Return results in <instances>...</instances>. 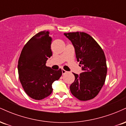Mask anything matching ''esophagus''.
<instances>
[{"label": "esophagus", "mask_w": 126, "mask_h": 126, "mask_svg": "<svg viewBox=\"0 0 126 126\" xmlns=\"http://www.w3.org/2000/svg\"><path fill=\"white\" fill-rule=\"evenodd\" d=\"M62 74H63V75H64L65 73H66L67 72V71H66V70H64V69H62Z\"/></svg>", "instance_id": "esophagus-1"}]
</instances>
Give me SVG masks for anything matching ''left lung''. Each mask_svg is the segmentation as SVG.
<instances>
[{"label":"left lung","instance_id":"obj_1","mask_svg":"<svg viewBox=\"0 0 126 126\" xmlns=\"http://www.w3.org/2000/svg\"><path fill=\"white\" fill-rule=\"evenodd\" d=\"M75 48L77 61L82 72L73 73L75 79L70 86L73 96L80 101L93 99L105 81L107 72L104 51L89 34L83 32L64 33Z\"/></svg>","mask_w":126,"mask_h":126}]
</instances>
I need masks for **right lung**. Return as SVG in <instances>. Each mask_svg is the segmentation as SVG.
<instances>
[{
    "instance_id": "1",
    "label": "right lung",
    "mask_w": 126,
    "mask_h": 126,
    "mask_svg": "<svg viewBox=\"0 0 126 126\" xmlns=\"http://www.w3.org/2000/svg\"><path fill=\"white\" fill-rule=\"evenodd\" d=\"M48 31H41L33 36L22 50L18 60L19 79L30 97L41 100L53 91L52 84L59 80L62 69L54 70L46 66L52 56V39Z\"/></svg>"
}]
</instances>
